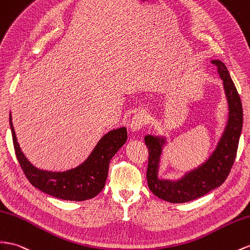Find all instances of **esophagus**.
Wrapping results in <instances>:
<instances>
[{
  "label": "esophagus",
  "instance_id": "1",
  "mask_svg": "<svg viewBox=\"0 0 250 250\" xmlns=\"http://www.w3.org/2000/svg\"><path fill=\"white\" fill-rule=\"evenodd\" d=\"M148 121L147 114L143 111H139L134 114L131 122H130V129L132 131H138L142 127H143Z\"/></svg>",
  "mask_w": 250,
  "mask_h": 250
}]
</instances>
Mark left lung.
<instances>
[{
  "mask_svg": "<svg viewBox=\"0 0 250 250\" xmlns=\"http://www.w3.org/2000/svg\"><path fill=\"white\" fill-rule=\"evenodd\" d=\"M212 63L217 66L223 80L229 113L227 125L217 148L205 163L187 172L178 181L161 180L158 178V170L165 139L152 136L144 138L149 154L146 172L148 187L158 198L170 203H185L195 200L221 186L230 172L237 156L243 126L241 98L225 64L218 60L212 61Z\"/></svg>",
  "mask_w": 250,
  "mask_h": 250,
  "instance_id": "obj_1",
  "label": "left lung"
}]
</instances>
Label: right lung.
<instances>
[{
  "label": "right lung",
  "instance_id": "add662e5",
  "mask_svg": "<svg viewBox=\"0 0 250 250\" xmlns=\"http://www.w3.org/2000/svg\"><path fill=\"white\" fill-rule=\"evenodd\" d=\"M9 123L16 156L26 178L38 189L66 201H85L100 193L106 183L111 158L127 141L125 127L113 129L99 141L83 164L67 171L52 172L38 169L26 159L17 141L11 113Z\"/></svg>",
  "mask_w": 250,
  "mask_h": 250
}]
</instances>
